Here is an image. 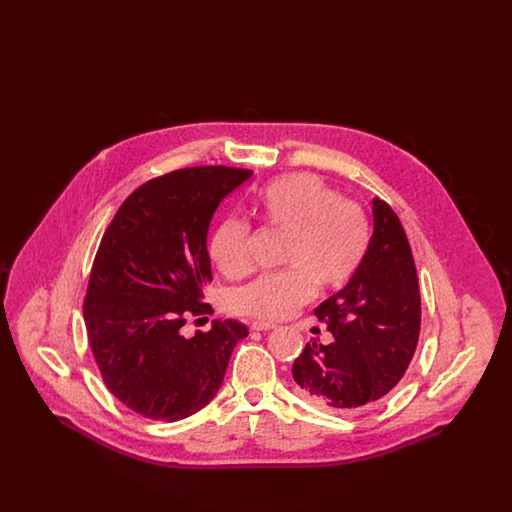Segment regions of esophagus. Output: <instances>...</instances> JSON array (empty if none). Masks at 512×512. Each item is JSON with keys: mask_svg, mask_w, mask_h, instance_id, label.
Instances as JSON below:
<instances>
[{"mask_svg": "<svg viewBox=\"0 0 512 512\" xmlns=\"http://www.w3.org/2000/svg\"><path fill=\"white\" fill-rule=\"evenodd\" d=\"M276 324L274 322H265V320H253L251 322V330H257V332H267V330H274Z\"/></svg>", "mask_w": 512, "mask_h": 512, "instance_id": "obj_1", "label": "esophagus"}]
</instances>
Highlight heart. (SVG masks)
I'll return each mask as SVG.
<instances>
[{
	"mask_svg": "<svg viewBox=\"0 0 512 512\" xmlns=\"http://www.w3.org/2000/svg\"><path fill=\"white\" fill-rule=\"evenodd\" d=\"M257 209L268 226L288 234L282 263L228 295L230 311L245 317L280 320L309 303L317 284L324 290L345 286L365 263L370 220L365 209L309 172L268 182L257 195ZM251 226L240 217L222 220L211 238V257L228 278L251 267Z\"/></svg>",
	"mask_w": 512,
	"mask_h": 512,
	"instance_id": "heart-1",
	"label": "heart"
}]
</instances>
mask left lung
I'll use <instances>...</instances> for the list:
<instances>
[{
    "mask_svg": "<svg viewBox=\"0 0 512 512\" xmlns=\"http://www.w3.org/2000/svg\"><path fill=\"white\" fill-rule=\"evenodd\" d=\"M365 263L315 309L334 340L307 343L293 361V390L324 411L355 413L393 390L420 334V290L411 245L390 205L372 199Z\"/></svg>",
    "mask_w": 512,
    "mask_h": 512,
    "instance_id": "left-lung-1",
    "label": "left lung"
}]
</instances>
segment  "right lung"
Returning a JSON list of instances; mask_svg holds the SVG:
<instances>
[{
  "mask_svg": "<svg viewBox=\"0 0 512 512\" xmlns=\"http://www.w3.org/2000/svg\"><path fill=\"white\" fill-rule=\"evenodd\" d=\"M251 174L192 167L153 178L124 199L101 238L84 322L105 386L134 413L174 422L203 409L249 334L230 318L192 338L182 326L211 309L209 224Z\"/></svg>",
  "mask_w": 512,
  "mask_h": 512,
  "instance_id": "1",
  "label": "right lung"
}]
</instances>
